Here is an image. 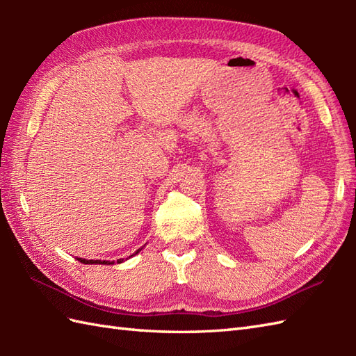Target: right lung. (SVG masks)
<instances>
[{"instance_id":"obj_1","label":"right lung","mask_w":356,"mask_h":356,"mask_svg":"<svg viewBox=\"0 0 356 356\" xmlns=\"http://www.w3.org/2000/svg\"><path fill=\"white\" fill-rule=\"evenodd\" d=\"M139 251H140V249H138V251H136V254H138ZM78 260H79L81 263H86V264H95V263H96V264H113V261L110 263V261H105V260H104V261H101V260H86V259H78ZM120 261H124V259L119 260L118 263H120Z\"/></svg>"}]
</instances>
